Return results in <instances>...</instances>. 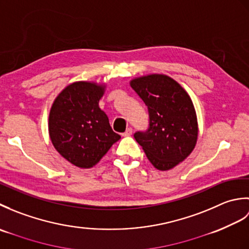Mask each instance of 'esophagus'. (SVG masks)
I'll return each mask as SVG.
<instances>
[{
    "instance_id": "obj_1",
    "label": "esophagus",
    "mask_w": 249,
    "mask_h": 249,
    "mask_svg": "<svg viewBox=\"0 0 249 249\" xmlns=\"http://www.w3.org/2000/svg\"><path fill=\"white\" fill-rule=\"evenodd\" d=\"M131 134H133V128H130V127H128L127 129H126L123 134H122V136H124V137H129V136H131Z\"/></svg>"
}]
</instances>
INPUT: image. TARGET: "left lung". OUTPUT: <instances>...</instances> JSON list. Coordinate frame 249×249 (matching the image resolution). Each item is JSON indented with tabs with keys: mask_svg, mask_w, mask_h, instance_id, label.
Listing matches in <instances>:
<instances>
[{
	"mask_svg": "<svg viewBox=\"0 0 249 249\" xmlns=\"http://www.w3.org/2000/svg\"><path fill=\"white\" fill-rule=\"evenodd\" d=\"M130 87L147 106L150 126L137 131L136 141L158 170L167 171L186 160L198 139V121L193 100L179 84L167 75L137 77Z\"/></svg>",
	"mask_w": 249,
	"mask_h": 249,
	"instance_id": "1",
	"label": "left lung"
}]
</instances>
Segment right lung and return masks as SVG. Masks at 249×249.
<instances>
[{
    "label": "right lung",
    "mask_w": 249,
    "mask_h": 249,
    "mask_svg": "<svg viewBox=\"0 0 249 249\" xmlns=\"http://www.w3.org/2000/svg\"><path fill=\"white\" fill-rule=\"evenodd\" d=\"M105 91V83L76 81L68 84L51 106L50 140L59 154L76 167L92 168L121 139L99 108Z\"/></svg>",
    "instance_id": "add662e5"
}]
</instances>
